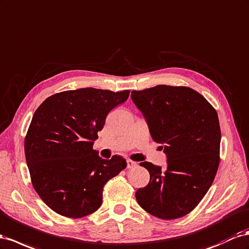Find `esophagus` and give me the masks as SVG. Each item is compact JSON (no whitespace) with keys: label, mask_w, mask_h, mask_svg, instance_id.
<instances>
[{"label":"esophagus","mask_w":249,"mask_h":249,"mask_svg":"<svg viewBox=\"0 0 249 249\" xmlns=\"http://www.w3.org/2000/svg\"><path fill=\"white\" fill-rule=\"evenodd\" d=\"M137 163L135 162V161H132L130 159L126 160V167L127 169H133V167H136Z\"/></svg>","instance_id":"esophagus-1"}]
</instances>
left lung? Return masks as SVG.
Returning <instances> with one entry per match:
<instances>
[{"instance_id": "obj_1", "label": "left lung", "mask_w": 249, "mask_h": 249, "mask_svg": "<svg viewBox=\"0 0 249 249\" xmlns=\"http://www.w3.org/2000/svg\"><path fill=\"white\" fill-rule=\"evenodd\" d=\"M154 141L161 143L166 169L141 162L150 182L137 190L138 204L153 216L177 219L192 212L210 190L219 166L221 131L212 105L187 87L158 85L132 91Z\"/></svg>"}]
</instances>
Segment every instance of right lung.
Instances as JSON below:
<instances>
[{
	"label": "right lung",
	"instance_id": "add662e5",
	"mask_svg": "<svg viewBox=\"0 0 249 249\" xmlns=\"http://www.w3.org/2000/svg\"><path fill=\"white\" fill-rule=\"evenodd\" d=\"M130 91L84 88L54 94L33 114L25 138L32 185L52 211L68 218L96 212L104 185L125 169V159L93 150L107 115Z\"/></svg>",
	"mask_w": 249,
	"mask_h": 249
}]
</instances>
